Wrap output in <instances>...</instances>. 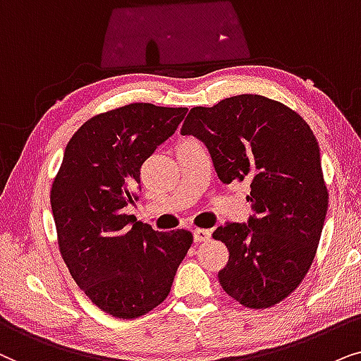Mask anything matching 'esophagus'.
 Returning a JSON list of instances; mask_svg holds the SVG:
<instances>
[{
    "label": "esophagus",
    "instance_id": "1",
    "mask_svg": "<svg viewBox=\"0 0 361 361\" xmlns=\"http://www.w3.org/2000/svg\"><path fill=\"white\" fill-rule=\"evenodd\" d=\"M193 238H195V243H206L211 239V231L198 228L193 231Z\"/></svg>",
    "mask_w": 361,
    "mask_h": 361
}]
</instances>
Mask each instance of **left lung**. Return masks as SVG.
Instances as JSON below:
<instances>
[{
	"mask_svg": "<svg viewBox=\"0 0 361 361\" xmlns=\"http://www.w3.org/2000/svg\"><path fill=\"white\" fill-rule=\"evenodd\" d=\"M181 135L208 147L223 183L251 181L247 226L221 224L213 233L229 251L218 279L241 305L274 307L309 272L329 208L314 132L282 102L243 94L191 109Z\"/></svg>",
	"mask_w": 361,
	"mask_h": 361,
	"instance_id": "left-lung-1",
	"label": "left lung"
}]
</instances>
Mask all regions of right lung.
Here are the masks:
<instances>
[{
    "label": "right lung",
    "mask_w": 361,
    "mask_h": 361,
    "mask_svg": "<svg viewBox=\"0 0 361 361\" xmlns=\"http://www.w3.org/2000/svg\"><path fill=\"white\" fill-rule=\"evenodd\" d=\"M186 107L135 102L90 117L67 143L52 180L57 244L75 284L117 319H137L170 294L193 243L125 214L137 200L142 163L173 135Z\"/></svg>",
    "instance_id": "add662e5"
}]
</instances>
